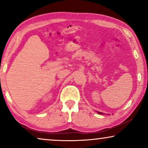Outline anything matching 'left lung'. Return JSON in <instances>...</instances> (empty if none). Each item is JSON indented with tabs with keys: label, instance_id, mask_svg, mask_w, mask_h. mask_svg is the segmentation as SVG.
<instances>
[{
	"label": "left lung",
	"instance_id": "8db88e82",
	"mask_svg": "<svg viewBox=\"0 0 148 148\" xmlns=\"http://www.w3.org/2000/svg\"><path fill=\"white\" fill-rule=\"evenodd\" d=\"M98 112V114H104V113H102V112H98H98Z\"/></svg>",
	"mask_w": 148,
	"mask_h": 148
}]
</instances>
